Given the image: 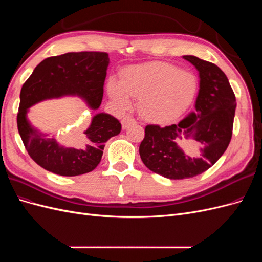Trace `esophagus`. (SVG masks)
I'll use <instances>...</instances> for the list:
<instances>
[{"label":"esophagus","instance_id":"34e87169","mask_svg":"<svg viewBox=\"0 0 262 262\" xmlns=\"http://www.w3.org/2000/svg\"><path fill=\"white\" fill-rule=\"evenodd\" d=\"M136 123H137L136 120H134V119L131 116H126L121 120V124H122V129L123 130L128 129L130 125H133V124H136Z\"/></svg>","mask_w":262,"mask_h":262}]
</instances>
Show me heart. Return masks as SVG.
I'll use <instances>...</instances> for the list:
<instances>
[{"instance_id":"1","label":"heart","mask_w":262,"mask_h":262,"mask_svg":"<svg viewBox=\"0 0 262 262\" xmlns=\"http://www.w3.org/2000/svg\"><path fill=\"white\" fill-rule=\"evenodd\" d=\"M198 89L196 77L168 62H147L122 70L120 82L110 77L107 92L119 108L130 109L139 99V112L157 124L177 120L191 106Z\"/></svg>"}]
</instances>
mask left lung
I'll return each mask as SVG.
<instances>
[{"instance_id": "8db88e82", "label": "left lung", "mask_w": 262, "mask_h": 262, "mask_svg": "<svg viewBox=\"0 0 262 262\" xmlns=\"http://www.w3.org/2000/svg\"><path fill=\"white\" fill-rule=\"evenodd\" d=\"M182 58L199 72L195 112L176 124L147 125L139 149L146 167L168 179L194 177L217 162L231 142L236 109L235 95L223 71L194 55ZM189 139L200 145L194 156L178 144Z\"/></svg>"}]
</instances>
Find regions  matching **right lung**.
I'll return each instance as SVG.
<instances>
[{
  "mask_svg": "<svg viewBox=\"0 0 262 262\" xmlns=\"http://www.w3.org/2000/svg\"><path fill=\"white\" fill-rule=\"evenodd\" d=\"M108 66L105 52H69L41 61L23 85L18 132L30 157L46 170L67 177L92 171L101 160L106 142L120 133L121 123L112 115L98 113L76 136L74 146H66L54 134L30 122L29 108L43 100L76 96L95 112L101 104Z\"/></svg>",
  "mask_w": 262,
  "mask_h": 262,
  "instance_id": "add662e5",
  "label": "right lung"
}]
</instances>
